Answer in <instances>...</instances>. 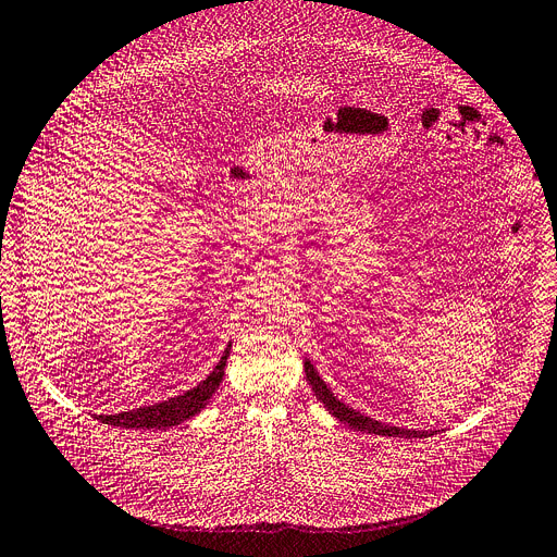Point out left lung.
I'll return each mask as SVG.
<instances>
[{"mask_svg": "<svg viewBox=\"0 0 557 557\" xmlns=\"http://www.w3.org/2000/svg\"><path fill=\"white\" fill-rule=\"evenodd\" d=\"M304 372H306V382L313 388L315 397L326 407V411L341 420L343 425H347L354 432H366V434H380V436H397V438H428L434 436L436 430H407V428H393L386 425V422L374 420L361 411H356L351 407H347L343 399H338L336 395L331 393V388L324 384L322 376L318 374V370L313 368L308 359L304 361Z\"/></svg>", "mask_w": 557, "mask_h": 557, "instance_id": "1", "label": "left lung"}]
</instances>
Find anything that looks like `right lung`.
Instances as JSON below:
<instances>
[{
	"mask_svg": "<svg viewBox=\"0 0 557 557\" xmlns=\"http://www.w3.org/2000/svg\"><path fill=\"white\" fill-rule=\"evenodd\" d=\"M231 343L221 356V361L214 366V370L206 376L201 384L185 391L183 395H175L169 399H162L158 405L121 411L114 416H98L100 422H107L111 428H125V430H169L173 425H181V422L189 420L191 416L201 413V409L210 403V397L216 393L221 380H224V368L226 359L231 354Z\"/></svg>",
	"mask_w": 557,
	"mask_h": 557,
	"instance_id": "add662e5",
	"label": "right lung"
}]
</instances>
